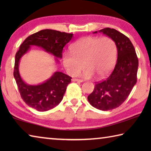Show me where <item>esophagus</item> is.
Wrapping results in <instances>:
<instances>
[{
    "label": "esophagus",
    "mask_w": 151,
    "mask_h": 151,
    "mask_svg": "<svg viewBox=\"0 0 151 151\" xmlns=\"http://www.w3.org/2000/svg\"><path fill=\"white\" fill-rule=\"evenodd\" d=\"M72 81L73 82H78V83H82L83 81L81 80V79H78V78H73Z\"/></svg>",
    "instance_id": "34e87169"
}]
</instances>
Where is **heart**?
I'll return each instance as SVG.
<instances>
[{
  "mask_svg": "<svg viewBox=\"0 0 151 151\" xmlns=\"http://www.w3.org/2000/svg\"><path fill=\"white\" fill-rule=\"evenodd\" d=\"M116 60V48L110 37H86L70 47V52L64 53L63 63L67 73L76 76L84 68L83 75L91 78L94 75L103 78L111 72ZM85 65H83V63Z\"/></svg>",
  "mask_w": 151,
  "mask_h": 151,
  "instance_id": "obj_1",
  "label": "heart"
}]
</instances>
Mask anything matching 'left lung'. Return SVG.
<instances>
[{
	"label": "left lung",
	"mask_w": 151,
	"mask_h": 151,
	"mask_svg": "<svg viewBox=\"0 0 151 151\" xmlns=\"http://www.w3.org/2000/svg\"><path fill=\"white\" fill-rule=\"evenodd\" d=\"M99 32L114 40L118 54L117 60L112 73L105 80L96 84L87 99L94 108L109 111L121 105L131 93L137 83L139 60L134 46L124 35L111 28Z\"/></svg>",
	"instance_id": "8db88e82"
}]
</instances>
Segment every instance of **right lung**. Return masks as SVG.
Instances as JSON below:
<instances>
[{"label": "right lung", "mask_w": 151, "mask_h": 151, "mask_svg": "<svg viewBox=\"0 0 151 151\" xmlns=\"http://www.w3.org/2000/svg\"><path fill=\"white\" fill-rule=\"evenodd\" d=\"M73 37V34L70 33L45 29L29 36L20 46L15 55L14 77L20 96L28 106L40 112L53 109L63 100L66 87L72 78L57 71L42 83L29 85L22 80L20 75V58L29 52L30 47L36 46L54 56L56 62L58 63V58H62L64 47L70 41Z\"/></svg>", "instance_id": "add662e5"}]
</instances>
